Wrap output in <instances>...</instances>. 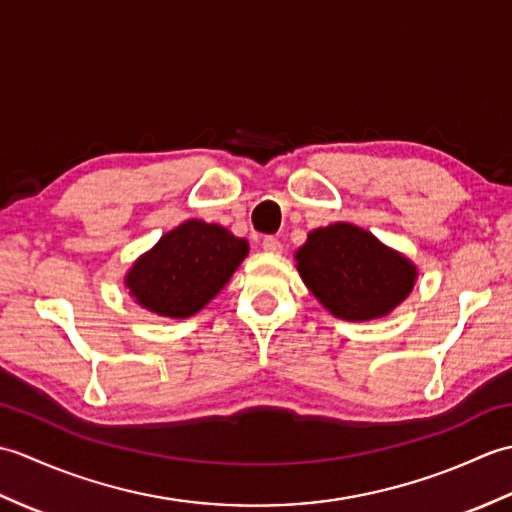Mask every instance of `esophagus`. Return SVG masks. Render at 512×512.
Listing matches in <instances>:
<instances>
[{
  "label": "esophagus",
  "mask_w": 512,
  "mask_h": 512,
  "mask_svg": "<svg viewBox=\"0 0 512 512\" xmlns=\"http://www.w3.org/2000/svg\"><path fill=\"white\" fill-rule=\"evenodd\" d=\"M262 246H264V250H266V253H273V255H279V253H281V250H284V244H281L277 237H264V242H262Z\"/></svg>",
  "instance_id": "1"
}]
</instances>
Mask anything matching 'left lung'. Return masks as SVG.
<instances>
[{"label":"left lung","instance_id":"1","mask_svg":"<svg viewBox=\"0 0 512 512\" xmlns=\"http://www.w3.org/2000/svg\"><path fill=\"white\" fill-rule=\"evenodd\" d=\"M303 284L332 317L374 321L394 312L418 279L407 255L350 222L314 228L295 253Z\"/></svg>","mask_w":512,"mask_h":512}]
</instances>
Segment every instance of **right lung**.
<instances>
[{
    "instance_id": "right-lung-1",
    "label": "right lung",
    "mask_w": 512,
    "mask_h": 512,
    "mask_svg": "<svg viewBox=\"0 0 512 512\" xmlns=\"http://www.w3.org/2000/svg\"><path fill=\"white\" fill-rule=\"evenodd\" d=\"M248 255L222 224L187 220L162 235L125 275L129 297L167 319H187L220 295Z\"/></svg>"
}]
</instances>
